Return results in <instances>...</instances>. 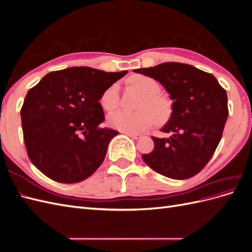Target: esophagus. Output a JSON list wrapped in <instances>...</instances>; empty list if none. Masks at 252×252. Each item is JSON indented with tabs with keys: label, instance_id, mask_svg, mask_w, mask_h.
<instances>
[{
	"label": "esophagus",
	"instance_id": "34e87169",
	"mask_svg": "<svg viewBox=\"0 0 252 252\" xmlns=\"http://www.w3.org/2000/svg\"><path fill=\"white\" fill-rule=\"evenodd\" d=\"M126 135L130 136V138L133 139V140H138V139L141 138V134H139V133H128V132H126Z\"/></svg>",
	"mask_w": 252,
	"mask_h": 252
}]
</instances>
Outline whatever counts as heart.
<instances>
[{
	"label": "heart",
	"instance_id": "obj_1",
	"mask_svg": "<svg viewBox=\"0 0 252 252\" xmlns=\"http://www.w3.org/2000/svg\"><path fill=\"white\" fill-rule=\"evenodd\" d=\"M132 85L140 88L146 94L138 111L120 110L110 114L108 119L111 127L122 132L138 133L146 130L157 120L164 124L169 121L172 114V105L166 97L159 95L161 86L147 75H133L130 79ZM101 104L107 111L117 109L120 105V87L118 83L112 84L101 96Z\"/></svg>",
	"mask_w": 252,
	"mask_h": 252
}]
</instances>
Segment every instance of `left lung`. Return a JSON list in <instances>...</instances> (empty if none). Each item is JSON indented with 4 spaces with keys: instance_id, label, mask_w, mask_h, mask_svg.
<instances>
[{
    "instance_id": "8db88e82",
    "label": "left lung",
    "mask_w": 252,
    "mask_h": 252,
    "mask_svg": "<svg viewBox=\"0 0 252 252\" xmlns=\"http://www.w3.org/2000/svg\"><path fill=\"white\" fill-rule=\"evenodd\" d=\"M142 73L159 82L169 94L172 114L161 131L168 138H155V148L143 161L159 174L186 180L209 162L222 139L228 118L227 94L212 74L192 65L167 62Z\"/></svg>"
}]
</instances>
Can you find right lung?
Wrapping results in <instances>:
<instances>
[{
  "label": "right lung",
  "mask_w": 252,
  "mask_h": 252,
  "mask_svg": "<svg viewBox=\"0 0 252 252\" xmlns=\"http://www.w3.org/2000/svg\"><path fill=\"white\" fill-rule=\"evenodd\" d=\"M126 70L70 67L47 73L28 90L21 109L28 158L49 179L65 184L89 178L119 131L102 128L101 96Z\"/></svg>",
  "instance_id": "add662e5"
}]
</instances>
